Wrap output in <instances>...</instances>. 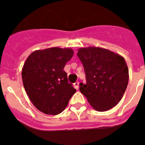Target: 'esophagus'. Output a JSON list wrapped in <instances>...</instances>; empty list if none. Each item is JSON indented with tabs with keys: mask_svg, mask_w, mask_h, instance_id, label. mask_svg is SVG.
<instances>
[{
	"mask_svg": "<svg viewBox=\"0 0 145 145\" xmlns=\"http://www.w3.org/2000/svg\"><path fill=\"white\" fill-rule=\"evenodd\" d=\"M79 82H76L74 84V87H75V89H79Z\"/></svg>",
	"mask_w": 145,
	"mask_h": 145,
	"instance_id": "esophagus-1",
	"label": "esophagus"
}]
</instances>
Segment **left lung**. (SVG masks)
<instances>
[{
    "label": "left lung",
    "instance_id": "left-lung-1",
    "mask_svg": "<svg viewBox=\"0 0 145 145\" xmlns=\"http://www.w3.org/2000/svg\"><path fill=\"white\" fill-rule=\"evenodd\" d=\"M77 56L87 81L85 84H79V90L89 103L100 112L116 106L123 97L129 78L123 57L99 47L79 48Z\"/></svg>",
    "mask_w": 145,
    "mask_h": 145
}]
</instances>
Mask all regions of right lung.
<instances>
[{
  "mask_svg": "<svg viewBox=\"0 0 145 145\" xmlns=\"http://www.w3.org/2000/svg\"><path fill=\"white\" fill-rule=\"evenodd\" d=\"M74 54L71 48L58 47L35 50L24 62L22 77L34 105L48 115L63 112L76 89L68 83L63 71Z\"/></svg>",
  "mask_w": 145,
  "mask_h": 145,
  "instance_id": "obj_1",
  "label": "right lung"
}]
</instances>
